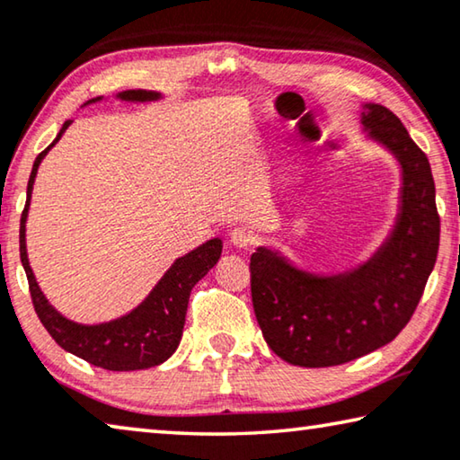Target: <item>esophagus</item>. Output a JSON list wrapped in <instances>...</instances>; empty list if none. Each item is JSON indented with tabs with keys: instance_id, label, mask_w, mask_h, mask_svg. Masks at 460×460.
I'll list each match as a JSON object with an SVG mask.
<instances>
[{
	"instance_id": "34e87169",
	"label": "esophagus",
	"mask_w": 460,
	"mask_h": 460,
	"mask_svg": "<svg viewBox=\"0 0 460 460\" xmlns=\"http://www.w3.org/2000/svg\"><path fill=\"white\" fill-rule=\"evenodd\" d=\"M231 243L235 245V247H250L252 243H253V235L247 229H243V227H235L231 231Z\"/></svg>"
}]
</instances>
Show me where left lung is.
I'll return each mask as SVG.
<instances>
[{"mask_svg": "<svg viewBox=\"0 0 460 460\" xmlns=\"http://www.w3.org/2000/svg\"><path fill=\"white\" fill-rule=\"evenodd\" d=\"M362 125L403 170L401 213L389 242L354 272L325 279L266 247L250 260L253 313L266 344L296 367H338L395 340L438 256L440 215L426 153L381 104H364Z\"/></svg>", "mask_w": 460, "mask_h": 460, "instance_id": "8db88e82", "label": "left lung"}]
</instances>
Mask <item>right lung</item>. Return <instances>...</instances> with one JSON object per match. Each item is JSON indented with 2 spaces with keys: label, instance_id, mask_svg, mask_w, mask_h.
Wrapping results in <instances>:
<instances>
[{
  "label": "right lung",
  "instance_id": "obj_1",
  "mask_svg": "<svg viewBox=\"0 0 460 460\" xmlns=\"http://www.w3.org/2000/svg\"><path fill=\"white\" fill-rule=\"evenodd\" d=\"M119 98L128 102H147L157 100L159 93L128 90L119 93ZM96 100L100 98H93L90 102ZM67 127L69 120L65 122L55 141L34 159L31 180H28L26 207L22 210L20 218V260L26 270L34 311L57 344L63 349H67V352L79 356V358H84L85 362L93 364V367L106 370H141L157 367V364L165 362L176 352L186 322L188 298H190L194 284L204 279L208 274V270L221 258V239H210V242L196 247L188 256L173 261V266L157 282V287L151 290V295L135 311H130L128 315L100 325H79L65 319L61 313H57L50 307L45 295L40 293L39 284L34 280L32 268L28 264L26 215L28 204H31L32 184L42 157L59 141Z\"/></svg>",
  "mask_w": 460,
  "mask_h": 460
}]
</instances>
